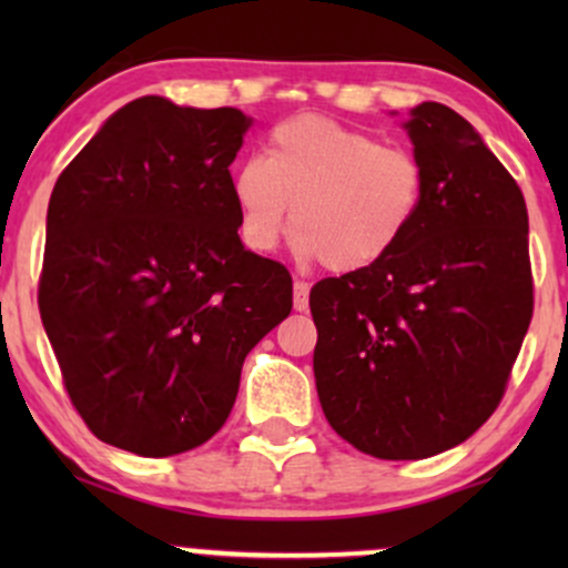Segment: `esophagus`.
Here are the masks:
<instances>
[{
    "instance_id": "1",
    "label": "esophagus",
    "mask_w": 568,
    "mask_h": 568,
    "mask_svg": "<svg viewBox=\"0 0 568 568\" xmlns=\"http://www.w3.org/2000/svg\"><path fill=\"white\" fill-rule=\"evenodd\" d=\"M306 306H310V285H306L304 280H296V283H293V310L304 312Z\"/></svg>"
}]
</instances>
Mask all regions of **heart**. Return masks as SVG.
I'll use <instances>...</instances> for the list:
<instances>
[{
    "instance_id": "1",
    "label": "heart",
    "mask_w": 568,
    "mask_h": 568,
    "mask_svg": "<svg viewBox=\"0 0 568 568\" xmlns=\"http://www.w3.org/2000/svg\"><path fill=\"white\" fill-rule=\"evenodd\" d=\"M425 189L414 152L321 114L280 122L264 160L247 158L232 181L251 251H272L291 219L298 251L338 275L389 256L419 216Z\"/></svg>"
}]
</instances>
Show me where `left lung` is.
Here are the masks:
<instances>
[{
	"label": "left lung",
	"mask_w": 568,
	"mask_h": 568,
	"mask_svg": "<svg viewBox=\"0 0 568 568\" xmlns=\"http://www.w3.org/2000/svg\"><path fill=\"white\" fill-rule=\"evenodd\" d=\"M427 175L419 216L382 262L310 293L328 425L376 459L459 446L499 406L534 312L529 213L505 165L443 103L410 109Z\"/></svg>",
	"instance_id": "8db88e82"
}]
</instances>
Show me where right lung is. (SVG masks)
<instances>
[{"label":"right lung","instance_id":"right-lung-1","mask_svg":"<svg viewBox=\"0 0 568 568\" xmlns=\"http://www.w3.org/2000/svg\"><path fill=\"white\" fill-rule=\"evenodd\" d=\"M240 109L130 101L58 175L39 315L71 406L139 456L224 427L245 355L291 315L293 280L245 251L230 165Z\"/></svg>","mask_w":568,"mask_h":568}]
</instances>
